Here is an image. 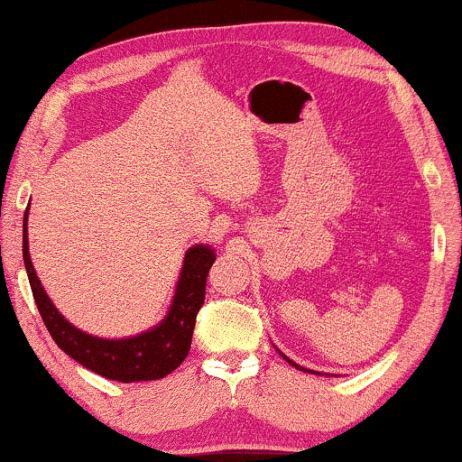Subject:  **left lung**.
Listing matches in <instances>:
<instances>
[{"label": "left lung", "mask_w": 462, "mask_h": 462, "mask_svg": "<svg viewBox=\"0 0 462 462\" xmlns=\"http://www.w3.org/2000/svg\"><path fill=\"white\" fill-rule=\"evenodd\" d=\"M275 347H277V346H275ZM277 352H279V354H281V356H283V358L287 360V363H290L291 366H296V369H298V371H304V373H314V371H309V369H304V366H300L298 363H293V360H291V358H287V356H285V354L279 350V347H277ZM319 375H320V373H319Z\"/></svg>", "instance_id": "obj_1"}]
</instances>
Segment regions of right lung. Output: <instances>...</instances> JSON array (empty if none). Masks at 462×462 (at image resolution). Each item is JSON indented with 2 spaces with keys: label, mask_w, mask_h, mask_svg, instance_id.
Masks as SVG:
<instances>
[{
  "label": "right lung",
  "mask_w": 462,
  "mask_h": 462,
  "mask_svg": "<svg viewBox=\"0 0 462 462\" xmlns=\"http://www.w3.org/2000/svg\"><path fill=\"white\" fill-rule=\"evenodd\" d=\"M29 208L23 223V258L37 309L53 342L79 365L120 383L162 379L189 354L196 317L206 298V277L217 254L210 245L196 244L185 252L181 275L164 319L152 329L129 337H97L79 329L56 309L43 290L29 254Z\"/></svg>",
  "instance_id": "obj_1"
}]
</instances>
